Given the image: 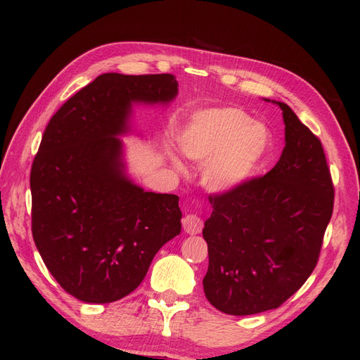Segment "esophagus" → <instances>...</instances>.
<instances>
[{"label": "esophagus", "mask_w": 360, "mask_h": 360, "mask_svg": "<svg viewBox=\"0 0 360 360\" xmlns=\"http://www.w3.org/2000/svg\"><path fill=\"white\" fill-rule=\"evenodd\" d=\"M182 226H184V231L188 235H196V233H201L204 223L198 215H187L184 219H182Z\"/></svg>", "instance_id": "1"}]
</instances>
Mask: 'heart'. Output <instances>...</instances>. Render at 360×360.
I'll return each mask as SVG.
<instances>
[{
    "instance_id": "heart-1",
    "label": "heart",
    "mask_w": 360,
    "mask_h": 360,
    "mask_svg": "<svg viewBox=\"0 0 360 360\" xmlns=\"http://www.w3.org/2000/svg\"><path fill=\"white\" fill-rule=\"evenodd\" d=\"M184 155L204 164V184L232 192L257 173L271 147V133L240 108H213L195 114L181 134Z\"/></svg>"
}]
</instances>
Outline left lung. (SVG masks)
Segmentation results:
<instances>
[{
	"instance_id": "1",
	"label": "left lung",
	"mask_w": 360,
	"mask_h": 360,
	"mask_svg": "<svg viewBox=\"0 0 360 360\" xmlns=\"http://www.w3.org/2000/svg\"><path fill=\"white\" fill-rule=\"evenodd\" d=\"M278 162L232 192L209 196L204 294L218 311L250 316L281 307L319 262L334 186L319 137L286 103Z\"/></svg>"
}]
</instances>
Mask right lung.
Masks as SVG:
<instances>
[{"label": "right lung", "mask_w": 360, "mask_h": 360, "mask_svg": "<svg viewBox=\"0 0 360 360\" xmlns=\"http://www.w3.org/2000/svg\"><path fill=\"white\" fill-rule=\"evenodd\" d=\"M172 74H102L60 106L30 168L32 236L52 277L86 303L120 300L181 232L179 198L143 192L124 174L133 102H170Z\"/></svg>", "instance_id": "right-lung-1"}]
</instances>
